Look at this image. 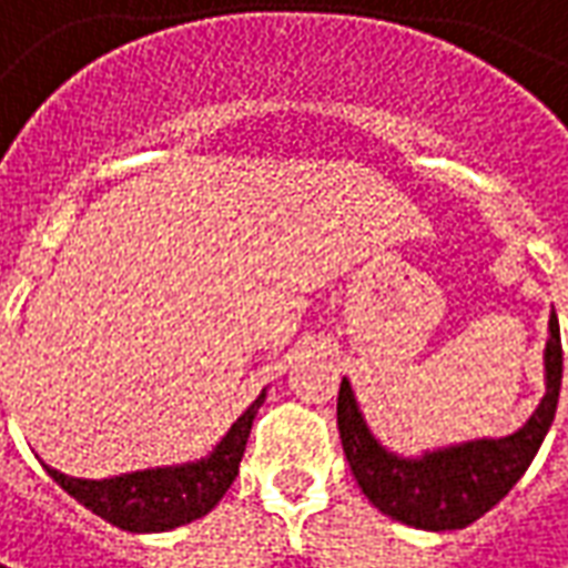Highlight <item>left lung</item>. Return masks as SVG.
<instances>
[{"label": "left lung", "instance_id": "8db88e82", "mask_svg": "<svg viewBox=\"0 0 568 568\" xmlns=\"http://www.w3.org/2000/svg\"><path fill=\"white\" fill-rule=\"evenodd\" d=\"M547 327V393L523 429L504 439H473L424 452L420 457H398L374 439L352 396L349 381L343 377L336 398L343 452L355 483L381 514L426 531L467 529L519 483L538 455L560 402L562 343L557 315H550Z\"/></svg>", "mask_w": 568, "mask_h": 568}]
</instances>
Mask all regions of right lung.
I'll list each match as a JSON object with an SVG mask.
<instances>
[{
    "label": "right lung",
    "mask_w": 568,
    "mask_h": 568,
    "mask_svg": "<svg viewBox=\"0 0 568 568\" xmlns=\"http://www.w3.org/2000/svg\"><path fill=\"white\" fill-rule=\"evenodd\" d=\"M262 396L237 417L232 429L222 436L216 448L201 460L135 470L111 479H73L45 467L58 486L77 498L82 507L108 519L111 526L126 531H170L194 523L216 507L222 495L232 488L241 457H244L250 426L260 410Z\"/></svg>",
    "instance_id": "add662e5"
}]
</instances>
